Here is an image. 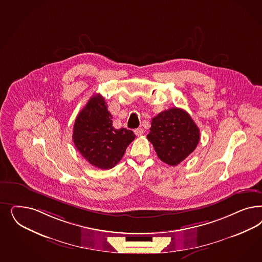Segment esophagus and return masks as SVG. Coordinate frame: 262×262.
Here are the masks:
<instances>
[{"label": "esophagus", "instance_id": "1", "mask_svg": "<svg viewBox=\"0 0 262 262\" xmlns=\"http://www.w3.org/2000/svg\"><path fill=\"white\" fill-rule=\"evenodd\" d=\"M134 133H135L136 136H142L144 134V129L143 128H137L134 130Z\"/></svg>", "mask_w": 262, "mask_h": 262}]
</instances>
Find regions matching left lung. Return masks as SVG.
I'll list each match as a JSON object with an SVG mask.
<instances>
[{
	"instance_id": "left-lung-1",
	"label": "left lung",
	"mask_w": 262,
	"mask_h": 262,
	"mask_svg": "<svg viewBox=\"0 0 262 262\" xmlns=\"http://www.w3.org/2000/svg\"><path fill=\"white\" fill-rule=\"evenodd\" d=\"M146 136L161 161L177 166L194 151L200 142V129L186 111L170 108L152 118Z\"/></svg>"
}]
</instances>
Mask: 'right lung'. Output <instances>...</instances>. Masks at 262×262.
<instances>
[{"label":"right lung","instance_id":"1","mask_svg":"<svg viewBox=\"0 0 262 262\" xmlns=\"http://www.w3.org/2000/svg\"><path fill=\"white\" fill-rule=\"evenodd\" d=\"M105 98L95 94L77 116L72 140L90 164L102 169L114 168L124 155L135 134L126 128L113 126Z\"/></svg>","mask_w":262,"mask_h":262}]
</instances>
